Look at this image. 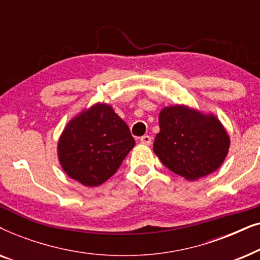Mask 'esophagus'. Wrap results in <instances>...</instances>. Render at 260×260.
I'll return each mask as SVG.
<instances>
[{
  "mask_svg": "<svg viewBox=\"0 0 260 260\" xmlns=\"http://www.w3.org/2000/svg\"><path fill=\"white\" fill-rule=\"evenodd\" d=\"M141 143L145 144V145H150L151 144V137L148 136V135H144V136L141 137Z\"/></svg>",
  "mask_w": 260,
  "mask_h": 260,
  "instance_id": "1",
  "label": "esophagus"
}]
</instances>
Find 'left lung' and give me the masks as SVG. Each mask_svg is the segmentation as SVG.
I'll return each instance as SVG.
<instances>
[{"label": "left lung", "instance_id": "left-lung-1", "mask_svg": "<svg viewBox=\"0 0 260 260\" xmlns=\"http://www.w3.org/2000/svg\"><path fill=\"white\" fill-rule=\"evenodd\" d=\"M154 152L173 173L193 181L215 172L230 148V137L216 117L187 106L165 108Z\"/></svg>", "mask_w": 260, "mask_h": 260}]
</instances>
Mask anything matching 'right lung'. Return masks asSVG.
<instances>
[{"mask_svg":"<svg viewBox=\"0 0 260 260\" xmlns=\"http://www.w3.org/2000/svg\"><path fill=\"white\" fill-rule=\"evenodd\" d=\"M129 126L106 104H95L70 120L58 143L63 172L87 187L105 182L134 148Z\"/></svg>","mask_w":260,"mask_h":260,"instance_id":"add662e5","label":"right lung"}]
</instances>
